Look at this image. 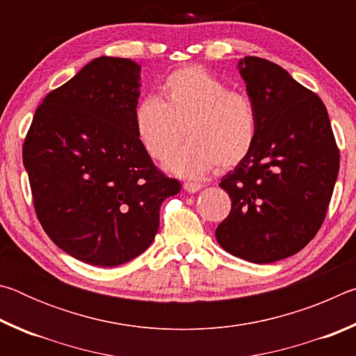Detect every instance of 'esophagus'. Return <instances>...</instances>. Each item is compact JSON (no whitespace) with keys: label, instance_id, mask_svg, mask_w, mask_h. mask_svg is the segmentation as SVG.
<instances>
[{"label":"esophagus","instance_id":"obj_1","mask_svg":"<svg viewBox=\"0 0 356 356\" xmlns=\"http://www.w3.org/2000/svg\"><path fill=\"white\" fill-rule=\"evenodd\" d=\"M202 188V184H196V182H185L184 184V190L188 193H196Z\"/></svg>","mask_w":356,"mask_h":356}]
</instances>
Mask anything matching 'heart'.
Wrapping results in <instances>:
<instances>
[{
    "label": "heart",
    "instance_id": "b5f03b06",
    "mask_svg": "<svg viewBox=\"0 0 356 356\" xmlns=\"http://www.w3.org/2000/svg\"><path fill=\"white\" fill-rule=\"evenodd\" d=\"M135 134L150 159L169 156L183 137L189 143L166 161L184 177H200L216 165L229 170L254 147L257 111L248 95L232 91L200 65L179 69L161 83V100L146 97L134 111Z\"/></svg>",
    "mask_w": 356,
    "mask_h": 356
}]
</instances>
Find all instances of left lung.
Instances as JSON below:
<instances>
[{"label":"left lung","instance_id":"1","mask_svg":"<svg viewBox=\"0 0 356 356\" xmlns=\"http://www.w3.org/2000/svg\"><path fill=\"white\" fill-rule=\"evenodd\" d=\"M257 111L250 155L221 179L232 201L215 236L225 251L254 264L295 254L321 229L339 172V149L317 94L267 59L238 61Z\"/></svg>","mask_w":356,"mask_h":356}]
</instances>
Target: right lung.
I'll list each match as a JSON object with an SVG mask.
<instances>
[{
  "instance_id": "right-lung-1",
  "label": "right lung",
  "mask_w": 356,
  "mask_h": 356,
  "mask_svg": "<svg viewBox=\"0 0 356 356\" xmlns=\"http://www.w3.org/2000/svg\"><path fill=\"white\" fill-rule=\"evenodd\" d=\"M140 80L131 59H92L47 95L23 144L42 227L89 265L116 267L146 251L161 202L180 191L136 138Z\"/></svg>"
}]
</instances>
